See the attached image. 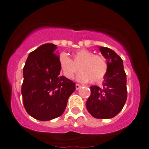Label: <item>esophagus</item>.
Masks as SVG:
<instances>
[{
	"instance_id": "esophagus-1",
	"label": "esophagus",
	"mask_w": 149,
	"mask_h": 149,
	"mask_svg": "<svg viewBox=\"0 0 149 149\" xmlns=\"http://www.w3.org/2000/svg\"><path fill=\"white\" fill-rule=\"evenodd\" d=\"M81 87H82V86H81L80 85H79V84H76V90H79V89Z\"/></svg>"
}]
</instances>
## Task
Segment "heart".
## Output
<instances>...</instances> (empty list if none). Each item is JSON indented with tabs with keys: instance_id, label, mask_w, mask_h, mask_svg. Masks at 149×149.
<instances>
[{
	"instance_id": "obj_1",
	"label": "heart",
	"mask_w": 149,
	"mask_h": 149,
	"mask_svg": "<svg viewBox=\"0 0 149 149\" xmlns=\"http://www.w3.org/2000/svg\"><path fill=\"white\" fill-rule=\"evenodd\" d=\"M58 64L61 73L68 79L74 77L79 67L82 72L77 76V80L81 82H100L105 78L109 69L108 61L105 57L94 55L93 52L85 49L75 52L72 60L65 52L61 53Z\"/></svg>"
}]
</instances>
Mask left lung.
I'll use <instances>...</instances> for the list:
<instances>
[{
  "instance_id": "obj_1",
  "label": "left lung",
  "mask_w": 149,
  "mask_h": 149,
  "mask_svg": "<svg viewBox=\"0 0 149 149\" xmlns=\"http://www.w3.org/2000/svg\"><path fill=\"white\" fill-rule=\"evenodd\" d=\"M100 51L107 58L109 69L101 87L91 86L86 107L93 117L107 119L115 117L125 106L127 97V77L119 55L107 47H100Z\"/></svg>"
}]
</instances>
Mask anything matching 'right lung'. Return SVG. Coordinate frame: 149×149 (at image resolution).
Instances as JSON below:
<instances>
[{
	"mask_svg": "<svg viewBox=\"0 0 149 149\" xmlns=\"http://www.w3.org/2000/svg\"><path fill=\"white\" fill-rule=\"evenodd\" d=\"M56 46L43 44L31 52L23 68V104L30 116L40 121L61 116L76 89L75 82L60 74Z\"/></svg>",
	"mask_w": 149,
	"mask_h": 149,
	"instance_id": "right-lung-1",
	"label": "right lung"
}]
</instances>
